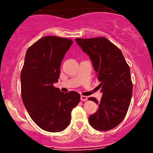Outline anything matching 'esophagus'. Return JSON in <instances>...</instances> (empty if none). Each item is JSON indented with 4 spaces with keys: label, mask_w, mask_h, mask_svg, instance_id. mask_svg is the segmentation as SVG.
I'll list each match as a JSON object with an SVG mask.
<instances>
[{
    "label": "esophagus",
    "mask_w": 153,
    "mask_h": 153,
    "mask_svg": "<svg viewBox=\"0 0 153 153\" xmlns=\"http://www.w3.org/2000/svg\"><path fill=\"white\" fill-rule=\"evenodd\" d=\"M80 100H81L82 101H85L88 100V97L85 96H80Z\"/></svg>",
    "instance_id": "obj_1"
}]
</instances>
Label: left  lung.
Instances as JSON below:
<instances>
[{"label": "left lung", "mask_w": 153, "mask_h": 153, "mask_svg": "<svg viewBox=\"0 0 153 153\" xmlns=\"http://www.w3.org/2000/svg\"><path fill=\"white\" fill-rule=\"evenodd\" d=\"M82 50L90 57L101 83V101L89 100L99 105V109L88 118L90 125L100 131L118 126L127 113L132 94L130 69L122 52L105 37L75 39Z\"/></svg>", "instance_id": "left-lung-1"}]
</instances>
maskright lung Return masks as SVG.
<instances>
[{
    "label": "right lung",
    "instance_id": "add662e5",
    "mask_svg": "<svg viewBox=\"0 0 153 153\" xmlns=\"http://www.w3.org/2000/svg\"><path fill=\"white\" fill-rule=\"evenodd\" d=\"M73 40L46 36L26 51L21 73L23 103L35 124L43 130L58 132L71 123V111L80 102L75 91L61 92L54 87L60 65Z\"/></svg>",
    "mask_w": 153,
    "mask_h": 153
}]
</instances>
